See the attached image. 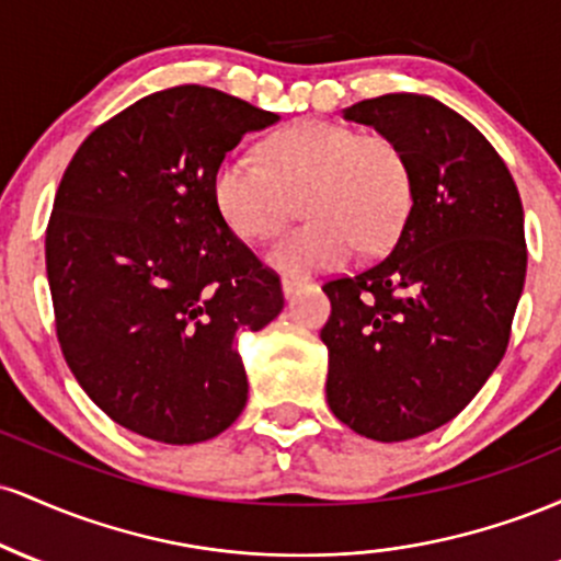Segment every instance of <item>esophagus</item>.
<instances>
[{
  "instance_id": "1",
  "label": "esophagus",
  "mask_w": 561,
  "mask_h": 561,
  "mask_svg": "<svg viewBox=\"0 0 561 561\" xmlns=\"http://www.w3.org/2000/svg\"><path fill=\"white\" fill-rule=\"evenodd\" d=\"M302 287H308V279H302V276H285V279H282V293H285L287 298H293V295Z\"/></svg>"
}]
</instances>
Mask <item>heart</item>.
Instances as JSON below:
<instances>
[{"mask_svg":"<svg viewBox=\"0 0 561 561\" xmlns=\"http://www.w3.org/2000/svg\"><path fill=\"white\" fill-rule=\"evenodd\" d=\"M261 156L263 165L221 160L210 192L227 227L244 242L279 234L300 199L308 221L268 253L279 272H330L351 261L358 244L379 253L401 234L414 186L409 160L390 137L308 118L272 134Z\"/></svg>","mask_w":561,"mask_h":561,"instance_id":"heart-1","label":"heart"}]
</instances>
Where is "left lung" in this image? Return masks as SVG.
<instances>
[{
	"mask_svg": "<svg viewBox=\"0 0 561 561\" xmlns=\"http://www.w3.org/2000/svg\"><path fill=\"white\" fill-rule=\"evenodd\" d=\"M345 118L401 147L414 195L382 261L321 287L327 403L353 433L409 440L454 420L504 358L527 268L523 199L491 141L433 96H375Z\"/></svg>",
	"mask_w": 561,
	"mask_h": 561,
	"instance_id": "1",
	"label": "left lung"
}]
</instances>
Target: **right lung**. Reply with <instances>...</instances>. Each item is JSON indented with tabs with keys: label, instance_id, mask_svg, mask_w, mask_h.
<instances>
[{
	"label": "right lung",
	"instance_id": "obj_1",
	"mask_svg": "<svg viewBox=\"0 0 561 561\" xmlns=\"http://www.w3.org/2000/svg\"><path fill=\"white\" fill-rule=\"evenodd\" d=\"M276 121L186 83L96 126L62 173L44 240L57 340L83 392L131 433L184 446L242 414L237 332L263 330L285 295L210 182L244 134Z\"/></svg>",
	"mask_w": 561,
	"mask_h": 561
}]
</instances>
